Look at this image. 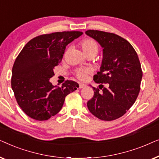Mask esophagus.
<instances>
[{"mask_svg":"<svg viewBox=\"0 0 159 159\" xmlns=\"http://www.w3.org/2000/svg\"><path fill=\"white\" fill-rule=\"evenodd\" d=\"M84 87H85V84H84L80 83L79 84V88H84Z\"/></svg>","mask_w":159,"mask_h":159,"instance_id":"34e87169","label":"esophagus"}]
</instances>
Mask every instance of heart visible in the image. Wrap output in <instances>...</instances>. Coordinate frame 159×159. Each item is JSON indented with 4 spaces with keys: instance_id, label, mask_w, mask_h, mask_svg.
I'll return each mask as SVG.
<instances>
[{
    "instance_id": "b5f03b06",
    "label": "heart",
    "mask_w": 159,
    "mask_h": 159,
    "mask_svg": "<svg viewBox=\"0 0 159 159\" xmlns=\"http://www.w3.org/2000/svg\"><path fill=\"white\" fill-rule=\"evenodd\" d=\"M80 45H81L84 53L87 56H91L94 57L97 55L98 52V45L94 40L91 38L84 39L80 43ZM90 72V70L89 69H79L76 71L75 75L78 79L84 80L86 78L87 75Z\"/></svg>"
}]
</instances>
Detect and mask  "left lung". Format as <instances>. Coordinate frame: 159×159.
Returning <instances> with one entry per match:
<instances>
[{
    "mask_svg": "<svg viewBox=\"0 0 159 159\" xmlns=\"http://www.w3.org/2000/svg\"><path fill=\"white\" fill-rule=\"evenodd\" d=\"M85 33L103 48L101 66L93 80L108 85L106 88L100 84L101 92L93 88L88 108L101 120H115L129 109L140 92L143 72L138 54L127 40L116 34L91 30Z\"/></svg>",
    "mask_w": 159,
    "mask_h": 159,
    "instance_id": "obj_1",
    "label": "left lung"
}]
</instances>
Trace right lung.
<instances>
[{
  "label": "right lung",
  "mask_w": 159,
  "mask_h": 159,
  "mask_svg": "<svg viewBox=\"0 0 159 159\" xmlns=\"http://www.w3.org/2000/svg\"><path fill=\"white\" fill-rule=\"evenodd\" d=\"M82 34L73 31L42 34L30 40L21 50L12 68L11 88L27 116L48 120L60 111L66 95L79 88L71 80L61 87L53 85L50 78L61 61L66 45Z\"/></svg>",
  "instance_id": "right-lung-1"
}]
</instances>
